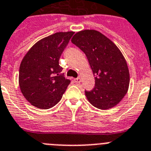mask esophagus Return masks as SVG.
I'll return each instance as SVG.
<instances>
[{"label": "esophagus", "mask_w": 151, "mask_h": 151, "mask_svg": "<svg viewBox=\"0 0 151 151\" xmlns=\"http://www.w3.org/2000/svg\"><path fill=\"white\" fill-rule=\"evenodd\" d=\"M75 83H81V77H77V78H75L74 80Z\"/></svg>", "instance_id": "esophagus-1"}]
</instances>
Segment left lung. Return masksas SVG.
I'll return each instance as SVG.
<instances>
[{
	"mask_svg": "<svg viewBox=\"0 0 151 151\" xmlns=\"http://www.w3.org/2000/svg\"><path fill=\"white\" fill-rule=\"evenodd\" d=\"M71 42L86 54L95 77V87L85 94L101 110L112 108L123 99L129 86L126 61L114 43L96 30L76 33Z\"/></svg>",
	"mask_w": 151,
	"mask_h": 151,
	"instance_id": "1",
	"label": "left lung"
}]
</instances>
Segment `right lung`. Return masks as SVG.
Returning a JSON list of instances; mask_svg holds the SVG:
<instances>
[{
	"label": "right lung",
	"mask_w": 151,
	"mask_h": 151,
	"mask_svg": "<svg viewBox=\"0 0 151 151\" xmlns=\"http://www.w3.org/2000/svg\"><path fill=\"white\" fill-rule=\"evenodd\" d=\"M74 32H57L37 42L22 60L19 84L23 96L40 109L52 108L70 81L60 74L59 60Z\"/></svg>",
	"instance_id": "right-lung-1"
}]
</instances>
